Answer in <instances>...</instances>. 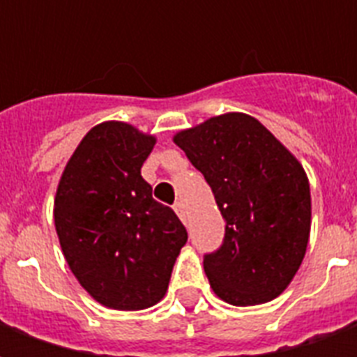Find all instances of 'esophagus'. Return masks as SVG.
I'll use <instances>...</instances> for the list:
<instances>
[{
  "label": "esophagus",
  "mask_w": 357,
  "mask_h": 357,
  "mask_svg": "<svg viewBox=\"0 0 357 357\" xmlns=\"http://www.w3.org/2000/svg\"><path fill=\"white\" fill-rule=\"evenodd\" d=\"M174 210H176V214H178L181 220H185V206H183V202L178 201L176 204H174Z\"/></svg>",
  "instance_id": "1"
}]
</instances>
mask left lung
<instances>
[{
  "label": "left lung",
  "mask_w": 357,
  "mask_h": 357,
  "mask_svg": "<svg viewBox=\"0 0 357 357\" xmlns=\"http://www.w3.org/2000/svg\"><path fill=\"white\" fill-rule=\"evenodd\" d=\"M174 143L204 176L225 220L222 247L204 256L212 291L233 306L279 296L296 275L310 239L312 197L302 164L243 112L181 130Z\"/></svg>",
  "instance_id": "8db88e82"
}]
</instances>
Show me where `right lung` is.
Returning a JSON list of instances; mask_svg holds the SVG:
<instances>
[{"label": "right lung", "instance_id": "add662e5", "mask_svg": "<svg viewBox=\"0 0 357 357\" xmlns=\"http://www.w3.org/2000/svg\"><path fill=\"white\" fill-rule=\"evenodd\" d=\"M156 137L126 122L91 128L66 162L55 195V229L68 268L93 300L145 310L164 298L187 229L153 199L141 166Z\"/></svg>", "mask_w": 357, "mask_h": 357}]
</instances>
